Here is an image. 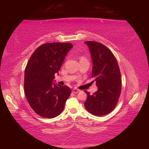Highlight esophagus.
<instances>
[{"mask_svg": "<svg viewBox=\"0 0 149 149\" xmlns=\"http://www.w3.org/2000/svg\"><path fill=\"white\" fill-rule=\"evenodd\" d=\"M72 92L74 93H75V94H76V93H78L79 92H80V90H79V89H74L72 90Z\"/></svg>", "mask_w": 149, "mask_h": 149, "instance_id": "esophagus-1", "label": "esophagus"}]
</instances>
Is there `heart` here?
<instances>
[{"mask_svg":"<svg viewBox=\"0 0 149 149\" xmlns=\"http://www.w3.org/2000/svg\"><path fill=\"white\" fill-rule=\"evenodd\" d=\"M83 59H86V58H85L84 56H81V58H80V60H83Z\"/></svg>","mask_w":149,"mask_h":149,"instance_id":"1","label":"heart"}]
</instances>
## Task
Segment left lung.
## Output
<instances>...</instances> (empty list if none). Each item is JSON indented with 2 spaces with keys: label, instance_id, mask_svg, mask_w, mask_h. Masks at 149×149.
I'll return each instance as SVG.
<instances>
[{
  "label": "left lung",
  "instance_id": "left-lung-1",
  "mask_svg": "<svg viewBox=\"0 0 149 149\" xmlns=\"http://www.w3.org/2000/svg\"><path fill=\"white\" fill-rule=\"evenodd\" d=\"M89 48L93 60L92 78L98 90L91 95L87 91V100L84 103L88 112L95 116L109 114L116 107L119 100L122 80L116 58L108 48L100 42H85Z\"/></svg>",
  "mask_w": 149,
  "mask_h": 149
}]
</instances>
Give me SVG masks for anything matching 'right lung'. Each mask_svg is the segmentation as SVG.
Segmentation results:
<instances>
[{
    "label": "right lung",
    "instance_id": "add662e5",
    "mask_svg": "<svg viewBox=\"0 0 149 149\" xmlns=\"http://www.w3.org/2000/svg\"><path fill=\"white\" fill-rule=\"evenodd\" d=\"M73 47L70 42H48L35 50L24 74V91L27 102L37 114L53 118L62 113L71 94L68 86L52 84L64 58Z\"/></svg>",
    "mask_w": 149,
    "mask_h": 149
}]
</instances>
